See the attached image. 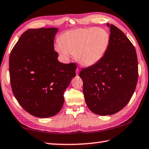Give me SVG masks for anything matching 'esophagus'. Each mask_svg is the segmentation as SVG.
I'll return each mask as SVG.
<instances>
[{
    "mask_svg": "<svg viewBox=\"0 0 149 149\" xmlns=\"http://www.w3.org/2000/svg\"><path fill=\"white\" fill-rule=\"evenodd\" d=\"M79 71H80V70L79 69V68H77L76 69V75H78V74H79Z\"/></svg>",
    "mask_w": 149,
    "mask_h": 149,
    "instance_id": "1",
    "label": "esophagus"
}]
</instances>
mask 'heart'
<instances>
[{"label": "heart", "instance_id": "b5f03b06", "mask_svg": "<svg viewBox=\"0 0 149 149\" xmlns=\"http://www.w3.org/2000/svg\"><path fill=\"white\" fill-rule=\"evenodd\" d=\"M110 41L108 32L104 29L90 27L64 32L55 49L62 57L75 55L76 61L85 67L98 64L107 53Z\"/></svg>", "mask_w": 149, "mask_h": 149}]
</instances>
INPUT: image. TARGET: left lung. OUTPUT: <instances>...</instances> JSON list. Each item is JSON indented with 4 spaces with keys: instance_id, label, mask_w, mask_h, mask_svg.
<instances>
[{
    "instance_id": "1",
    "label": "left lung",
    "mask_w": 149,
    "mask_h": 149,
    "mask_svg": "<svg viewBox=\"0 0 149 149\" xmlns=\"http://www.w3.org/2000/svg\"><path fill=\"white\" fill-rule=\"evenodd\" d=\"M110 41L107 53L93 66L83 68L79 77L84 83L85 100L96 114H114L132 98L138 79L137 57L135 47L124 33L107 24Z\"/></svg>"
}]
</instances>
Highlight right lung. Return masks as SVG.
I'll use <instances>...</instances> for the list:
<instances>
[{
	"mask_svg": "<svg viewBox=\"0 0 149 149\" xmlns=\"http://www.w3.org/2000/svg\"><path fill=\"white\" fill-rule=\"evenodd\" d=\"M58 28L29 29L19 37L10 52V77L12 92L24 109L45 118L58 113L64 93L75 76L74 63L58 60L54 39Z\"/></svg>",
	"mask_w": 149,
	"mask_h": 149,
	"instance_id": "1",
	"label": "right lung"
}]
</instances>
